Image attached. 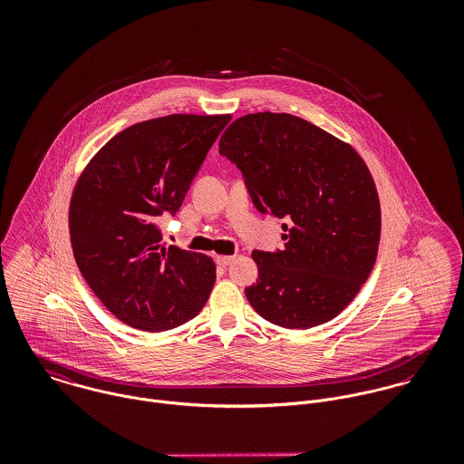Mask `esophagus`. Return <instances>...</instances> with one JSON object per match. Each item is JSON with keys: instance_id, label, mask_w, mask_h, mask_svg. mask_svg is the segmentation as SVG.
Here are the masks:
<instances>
[{"instance_id": "obj_1", "label": "esophagus", "mask_w": 464, "mask_h": 464, "mask_svg": "<svg viewBox=\"0 0 464 464\" xmlns=\"http://www.w3.org/2000/svg\"><path fill=\"white\" fill-rule=\"evenodd\" d=\"M236 257L234 256H218L216 257V263L219 266H228Z\"/></svg>"}]
</instances>
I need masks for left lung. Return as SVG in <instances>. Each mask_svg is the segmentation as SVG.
Listing matches in <instances>:
<instances>
[{
	"label": "left lung",
	"mask_w": 464,
	"mask_h": 464,
	"mask_svg": "<svg viewBox=\"0 0 464 464\" xmlns=\"http://www.w3.org/2000/svg\"><path fill=\"white\" fill-rule=\"evenodd\" d=\"M219 153L243 173L259 212L285 219L284 250L252 254L259 278L250 305L284 329L335 318L368 280L381 241V201L361 155L344 140L291 116L236 120Z\"/></svg>",
	"instance_id": "1"
}]
</instances>
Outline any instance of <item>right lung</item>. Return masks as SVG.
Instances as JSON below:
<instances>
[{
    "label": "right lung",
    "mask_w": 464,
    "mask_h": 464,
    "mask_svg": "<svg viewBox=\"0 0 464 464\" xmlns=\"http://www.w3.org/2000/svg\"><path fill=\"white\" fill-rule=\"evenodd\" d=\"M230 114H171L114 135L82 171L69 203L78 269L123 324L175 329L203 309L216 282L210 257L166 246L157 219L175 214Z\"/></svg>",
    "instance_id": "1"
}]
</instances>
